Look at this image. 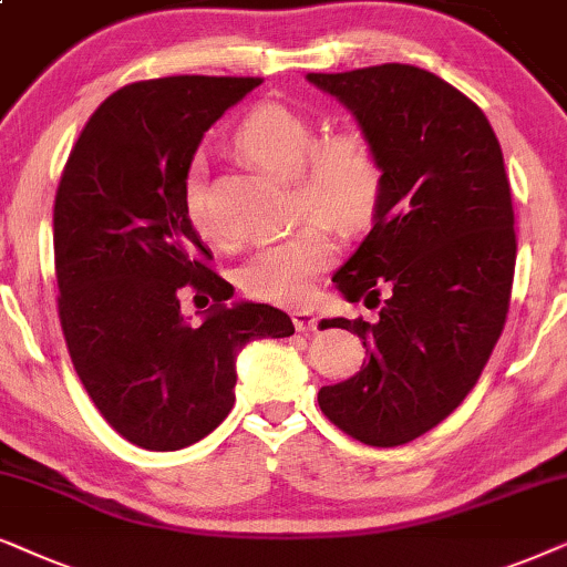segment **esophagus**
Returning <instances> with one entry per match:
<instances>
[{"label":"esophagus","mask_w":567,"mask_h":567,"mask_svg":"<svg viewBox=\"0 0 567 567\" xmlns=\"http://www.w3.org/2000/svg\"><path fill=\"white\" fill-rule=\"evenodd\" d=\"M290 316L298 331H316V327H319V319H316L313 311H308V308H296Z\"/></svg>","instance_id":"esophagus-1"}]
</instances>
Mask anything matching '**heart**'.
Listing matches in <instances>:
<instances>
[{"label":"heart","mask_w":567,"mask_h":567,"mask_svg":"<svg viewBox=\"0 0 567 567\" xmlns=\"http://www.w3.org/2000/svg\"><path fill=\"white\" fill-rule=\"evenodd\" d=\"M236 147L248 161L282 178H296L298 207L323 216L339 230L371 220L383 194V161L360 126L319 137L313 118L288 103L264 101L240 121ZM188 223L202 238L225 244L205 207V171L192 165L184 181ZM334 261L329 225L308 220L290 236L256 246L238 267V288L254 300L290 306L311 292L316 277Z\"/></svg>","instance_id":"obj_1"}]
</instances>
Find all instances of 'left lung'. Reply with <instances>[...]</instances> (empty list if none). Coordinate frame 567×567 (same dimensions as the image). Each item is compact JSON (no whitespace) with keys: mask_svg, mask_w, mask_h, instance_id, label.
<instances>
[{"mask_svg":"<svg viewBox=\"0 0 567 567\" xmlns=\"http://www.w3.org/2000/svg\"><path fill=\"white\" fill-rule=\"evenodd\" d=\"M308 80L354 113L383 161L373 228L334 275L379 316L327 321L354 331L368 360L323 386L319 406L354 441L404 446L464 402L505 327L516 230L503 150L480 105L420 66Z\"/></svg>","mask_w":567,"mask_h":567,"instance_id":"1","label":"left lung"}]
</instances>
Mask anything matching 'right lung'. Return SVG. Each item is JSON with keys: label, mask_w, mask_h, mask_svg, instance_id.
<instances>
[{"label": "right lung", "mask_w": 567, "mask_h": 567, "mask_svg": "<svg viewBox=\"0 0 567 567\" xmlns=\"http://www.w3.org/2000/svg\"><path fill=\"white\" fill-rule=\"evenodd\" d=\"M261 78H178L124 85L74 142L54 199L56 308L66 350L103 420L134 446L178 451L202 441L236 402V354L251 339L296 334L264 303L225 306L184 207L202 137ZM184 287L216 306L194 328Z\"/></svg>", "instance_id": "1"}]
</instances>
